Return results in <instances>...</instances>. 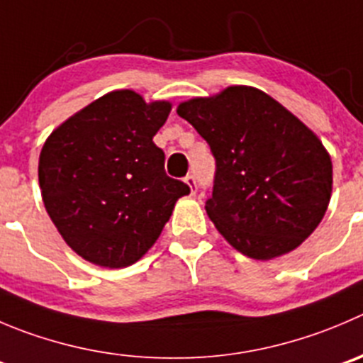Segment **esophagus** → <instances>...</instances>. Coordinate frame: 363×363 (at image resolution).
Returning a JSON list of instances; mask_svg holds the SVG:
<instances>
[{
	"label": "esophagus",
	"instance_id": "1",
	"mask_svg": "<svg viewBox=\"0 0 363 363\" xmlns=\"http://www.w3.org/2000/svg\"><path fill=\"white\" fill-rule=\"evenodd\" d=\"M185 184H187L189 187H191L192 194H194V192H196V178H194V174H187V176H185Z\"/></svg>",
	"mask_w": 363,
	"mask_h": 363
}]
</instances>
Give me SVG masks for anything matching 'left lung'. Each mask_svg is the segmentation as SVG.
Here are the masks:
<instances>
[{"label": "left lung", "mask_w": 363, "mask_h": 363, "mask_svg": "<svg viewBox=\"0 0 363 363\" xmlns=\"http://www.w3.org/2000/svg\"><path fill=\"white\" fill-rule=\"evenodd\" d=\"M216 158L206 213L242 255L271 260L319 226L333 167L319 137L265 92L233 85L178 105Z\"/></svg>", "instance_id": "8db88e82"}]
</instances>
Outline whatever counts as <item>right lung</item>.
<instances>
[{"label":"right lung","instance_id":"add662e5","mask_svg":"<svg viewBox=\"0 0 363 363\" xmlns=\"http://www.w3.org/2000/svg\"><path fill=\"white\" fill-rule=\"evenodd\" d=\"M169 112V101L113 91L44 143V206L62 239L87 262L110 269L135 264L157 242L174 203L191 192L165 174V155L153 143Z\"/></svg>","mask_w":363,"mask_h":363}]
</instances>
